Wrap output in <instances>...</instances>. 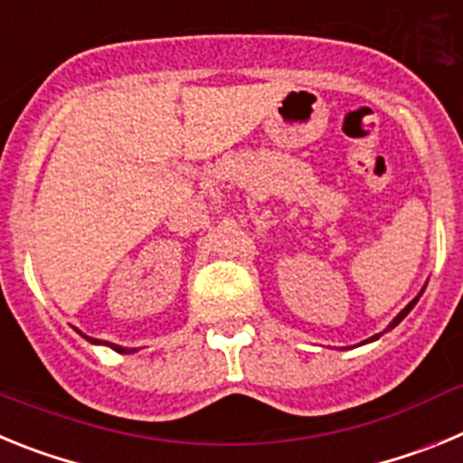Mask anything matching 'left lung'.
Returning <instances> with one entry per match:
<instances>
[{"mask_svg": "<svg viewBox=\"0 0 463 463\" xmlns=\"http://www.w3.org/2000/svg\"><path fill=\"white\" fill-rule=\"evenodd\" d=\"M424 288H427V285H424ZM424 288H422V292H424ZM422 292L417 294V297H415V298H412L411 304H408V306H406V308H403V310H401V313H399V315H396L394 320H392V322H390V325H387V329H384V331H380V334H375V336L366 338V341H362V343H359V345H364V343H373V341H378V338H380V336H383V334H387V331H390V329H394V326H396V325H399V322H401V320H403V317H406V315H408V313H411V310H412V308H415V304H417V301H420V297H422Z\"/></svg>", "mask_w": 463, "mask_h": 463, "instance_id": "obj_1", "label": "left lung"}]
</instances>
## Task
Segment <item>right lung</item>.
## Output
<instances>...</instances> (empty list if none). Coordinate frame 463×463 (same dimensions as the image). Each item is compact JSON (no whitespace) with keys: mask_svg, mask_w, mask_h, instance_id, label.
I'll return each instance as SVG.
<instances>
[{"mask_svg":"<svg viewBox=\"0 0 463 463\" xmlns=\"http://www.w3.org/2000/svg\"><path fill=\"white\" fill-rule=\"evenodd\" d=\"M79 331V329H76ZM80 336L85 338V341H90L92 343V345H109V347H113V350H116V353H120V354H132V353H137V347H122V345H116V343H106V341H99V338H92V336H85L83 331H79Z\"/></svg>","mask_w":463,"mask_h":463,"instance_id":"right-lung-1","label":"right lung"}]
</instances>
